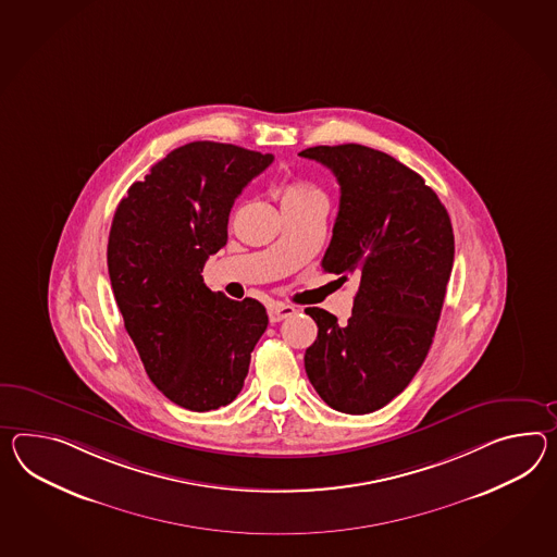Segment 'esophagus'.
Returning <instances> with one entry per match:
<instances>
[{"mask_svg": "<svg viewBox=\"0 0 557 557\" xmlns=\"http://www.w3.org/2000/svg\"><path fill=\"white\" fill-rule=\"evenodd\" d=\"M292 313H296V308H294V306H287V304H273L272 308H270V322H272V324H277V322H282L285 318H289Z\"/></svg>", "mask_w": 557, "mask_h": 557, "instance_id": "34e87169", "label": "esophagus"}]
</instances>
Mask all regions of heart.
I'll return each instance as SVG.
<instances>
[{
	"mask_svg": "<svg viewBox=\"0 0 557 557\" xmlns=\"http://www.w3.org/2000/svg\"><path fill=\"white\" fill-rule=\"evenodd\" d=\"M312 197H322V195L306 181H289L282 189V205L299 203V201H306Z\"/></svg>",
	"mask_w": 557,
	"mask_h": 557,
	"instance_id": "1",
	"label": "heart"
}]
</instances>
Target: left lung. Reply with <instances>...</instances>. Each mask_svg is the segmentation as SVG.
<instances>
[{"label":"left lung","instance_id":"8db88e82","mask_svg":"<svg viewBox=\"0 0 557 557\" xmlns=\"http://www.w3.org/2000/svg\"><path fill=\"white\" fill-rule=\"evenodd\" d=\"M299 154L338 178L322 268L342 284L350 275L358 282L346 324L306 308L318 338L304 364L327 407L367 414L403 393L429 354L455 259L453 225L424 178L386 152L338 145Z\"/></svg>","mask_w":557,"mask_h":557}]
</instances>
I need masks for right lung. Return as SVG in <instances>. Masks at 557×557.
<instances>
[{"mask_svg": "<svg viewBox=\"0 0 557 557\" xmlns=\"http://www.w3.org/2000/svg\"><path fill=\"white\" fill-rule=\"evenodd\" d=\"M273 154L197 140L171 150L133 183L109 235L110 284L152 384L195 412L242 393L268 327L258 299H230L203 282L227 244L231 207Z\"/></svg>", "mask_w": 557, "mask_h": 557, "instance_id": "obj_1", "label": "right lung"}]
</instances>
